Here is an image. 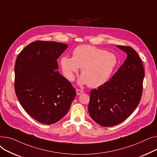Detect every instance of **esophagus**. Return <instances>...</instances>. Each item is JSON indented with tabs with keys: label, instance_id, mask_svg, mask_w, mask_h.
Masks as SVG:
<instances>
[{
	"label": "esophagus",
	"instance_id": "obj_1",
	"mask_svg": "<svg viewBox=\"0 0 157 157\" xmlns=\"http://www.w3.org/2000/svg\"><path fill=\"white\" fill-rule=\"evenodd\" d=\"M76 92H77V95H80L81 94L84 93V91L82 90H80V89H77Z\"/></svg>",
	"mask_w": 157,
	"mask_h": 157
}]
</instances>
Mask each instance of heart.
I'll use <instances>...</instances> for the list:
<instances>
[{
  "label": "heart",
  "mask_w": 157,
  "mask_h": 157,
  "mask_svg": "<svg viewBox=\"0 0 157 157\" xmlns=\"http://www.w3.org/2000/svg\"><path fill=\"white\" fill-rule=\"evenodd\" d=\"M72 54V57L64 56L60 59L64 77L73 81L79 69L82 68V75L78 81V84H87L90 87L103 85L117 64V58L113 53L90 45L77 46Z\"/></svg>",
  "instance_id": "heart-1"
}]
</instances>
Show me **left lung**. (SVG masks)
<instances>
[{"instance_id":"8db88e82","label":"left lung","mask_w":157,"mask_h":157,"mask_svg":"<svg viewBox=\"0 0 157 157\" xmlns=\"http://www.w3.org/2000/svg\"><path fill=\"white\" fill-rule=\"evenodd\" d=\"M127 56L109 81L90 91L89 115L100 125L112 127L122 122L139 105L144 71L136 51L129 46L117 45Z\"/></svg>"}]
</instances>
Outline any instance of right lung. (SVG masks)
<instances>
[{
  "instance_id": "obj_1",
  "label": "right lung",
  "mask_w": 157,
  "mask_h": 157,
  "mask_svg": "<svg viewBox=\"0 0 157 157\" xmlns=\"http://www.w3.org/2000/svg\"><path fill=\"white\" fill-rule=\"evenodd\" d=\"M67 48L57 42L35 41L16 59V94L25 111L42 124L60 121L76 96L71 83L57 71V59Z\"/></svg>"
}]
</instances>
